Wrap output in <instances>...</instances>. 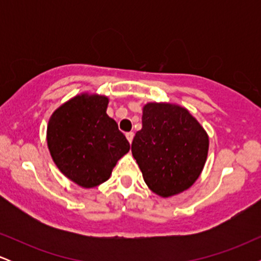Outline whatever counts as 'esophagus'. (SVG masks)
I'll use <instances>...</instances> for the list:
<instances>
[{
    "label": "esophagus",
    "mask_w": 261,
    "mask_h": 261,
    "mask_svg": "<svg viewBox=\"0 0 261 261\" xmlns=\"http://www.w3.org/2000/svg\"><path fill=\"white\" fill-rule=\"evenodd\" d=\"M126 139H127V141L128 142H133V140H134V133H127L126 134Z\"/></svg>",
    "instance_id": "1"
}]
</instances>
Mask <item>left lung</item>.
<instances>
[{"mask_svg":"<svg viewBox=\"0 0 261 261\" xmlns=\"http://www.w3.org/2000/svg\"><path fill=\"white\" fill-rule=\"evenodd\" d=\"M131 152L147 187L170 197L188 190L201 174L208 135L184 107L153 101L142 108V128Z\"/></svg>","mask_w":261,"mask_h":261,"instance_id":"8db88e82","label":"left lung"}]
</instances>
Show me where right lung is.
Wrapping results in <instances>:
<instances>
[{"label":"right lung","instance_id":"1","mask_svg":"<svg viewBox=\"0 0 261 261\" xmlns=\"http://www.w3.org/2000/svg\"><path fill=\"white\" fill-rule=\"evenodd\" d=\"M109 98L81 93L50 116L46 141L60 172L80 187L107 181L114 167L130 151V143L107 114Z\"/></svg>","mask_w":261,"mask_h":261}]
</instances>
